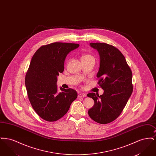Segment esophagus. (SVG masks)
<instances>
[{
    "mask_svg": "<svg viewBox=\"0 0 156 156\" xmlns=\"http://www.w3.org/2000/svg\"><path fill=\"white\" fill-rule=\"evenodd\" d=\"M86 97H87V95H86L85 94H83V93H80V94L78 95V97H80V98Z\"/></svg>",
    "mask_w": 156,
    "mask_h": 156,
    "instance_id": "obj_1",
    "label": "esophagus"
}]
</instances>
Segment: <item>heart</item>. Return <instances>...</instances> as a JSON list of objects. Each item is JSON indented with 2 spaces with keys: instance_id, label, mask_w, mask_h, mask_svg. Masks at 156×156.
<instances>
[{
  "instance_id": "obj_1",
  "label": "heart",
  "mask_w": 156,
  "mask_h": 156,
  "mask_svg": "<svg viewBox=\"0 0 156 156\" xmlns=\"http://www.w3.org/2000/svg\"><path fill=\"white\" fill-rule=\"evenodd\" d=\"M92 56L89 55H85L82 57V59H83V58H89V57H91Z\"/></svg>"
}]
</instances>
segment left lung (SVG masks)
I'll return each instance as SVG.
<instances>
[{
	"label": "left lung",
	"mask_w": 156,
	"mask_h": 156,
	"mask_svg": "<svg viewBox=\"0 0 156 156\" xmlns=\"http://www.w3.org/2000/svg\"><path fill=\"white\" fill-rule=\"evenodd\" d=\"M90 46L99 54L97 76L104 92L101 95L93 92L87 95L95 103L88 115L97 123L107 124L119 116L132 95V73L124 55L114 46L104 43H90Z\"/></svg>",
	"instance_id": "8db88e82"
}]
</instances>
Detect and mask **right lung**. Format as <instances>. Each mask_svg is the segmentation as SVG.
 <instances>
[{
    "instance_id": "add662e5",
    "label": "right lung",
    "mask_w": 156,
    "mask_h": 156,
    "mask_svg": "<svg viewBox=\"0 0 156 156\" xmlns=\"http://www.w3.org/2000/svg\"><path fill=\"white\" fill-rule=\"evenodd\" d=\"M80 45L53 43L41 46L33 55L25 78V85L31 105L38 115L48 122L64 116L77 98L74 89L60 88L57 76L64 71L67 55Z\"/></svg>"
}]
</instances>
